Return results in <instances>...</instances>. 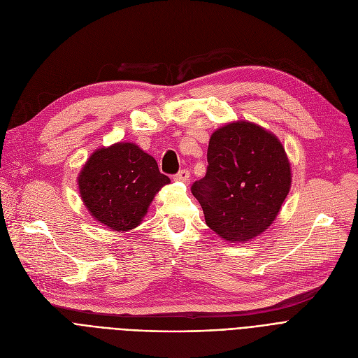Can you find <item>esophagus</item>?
Segmentation results:
<instances>
[{"instance_id": "34e87169", "label": "esophagus", "mask_w": 358, "mask_h": 358, "mask_svg": "<svg viewBox=\"0 0 358 358\" xmlns=\"http://www.w3.org/2000/svg\"><path fill=\"white\" fill-rule=\"evenodd\" d=\"M174 180L176 181H181V182H189L190 180V171L189 169H181V171L178 174L174 176Z\"/></svg>"}]
</instances>
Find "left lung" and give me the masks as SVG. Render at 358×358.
<instances>
[{
  "instance_id": "1",
  "label": "left lung",
  "mask_w": 358,
  "mask_h": 358,
  "mask_svg": "<svg viewBox=\"0 0 358 358\" xmlns=\"http://www.w3.org/2000/svg\"><path fill=\"white\" fill-rule=\"evenodd\" d=\"M208 162L206 177L192 185L206 224L232 243L264 234L292 187L283 143L257 123L236 120L213 131Z\"/></svg>"
}]
</instances>
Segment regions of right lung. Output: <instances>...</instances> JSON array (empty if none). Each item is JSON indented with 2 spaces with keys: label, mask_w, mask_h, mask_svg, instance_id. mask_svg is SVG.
I'll list each match as a JSON object with an SVG mask.
<instances>
[{
  "label": "right lung",
  "mask_w": 358,
  "mask_h": 358,
  "mask_svg": "<svg viewBox=\"0 0 358 358\" xmlns=\"http://www.w3.org/2000/svg\"><path fill=\"white\" fill-rule=\"evenodd\" d=\"M78 190L90 215L115 232L135 229L169 178L154 157L134 142L94 150L78 174Z\"/></svg>",
  "instance_id": "obj_1"
}]
</instances>
